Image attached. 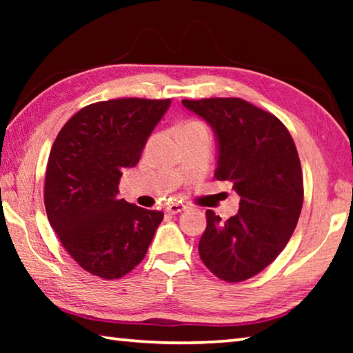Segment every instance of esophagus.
<instances>
[{
	"instance_id": "esophagus-1",
	"label": "esophagus",
	"mask_w": 353,
	"mask_h": 353,
	"mask_svg": "<svg viewBox=\"0 0 353 353\" xmlns=\"http://www.w3.org/2000/svg\"><path fill=\"white\" fill-rule=\"evenodd\" d=\"M185 208H187V205H185V204H179V202H176V204H170L168 207H166V212L171 213V214H177V213L183 212Z\"/></svg>"
}]
</instances>
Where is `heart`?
<instances>
[{
    "label": "heart",
    "instance_id": "b5f03b06",
    "mask_svg": "<svg viewBox=\"0 0 353 353\" xmlns=\"http://www.w3.org/2000/svg\"><path fill=\"white\" fill-rule=\"evenodd\" d=\"M193 126H202V124H201V123H196V121H190V123H187V124H183L182 128H193ZM182 128H181V129H182ZM202 128H204V126H202Z\"/></svg>",
    "mask_w": 353,
    "mask_h": 353
}]
</instances>
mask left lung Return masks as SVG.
Masks as SVG:
<instances>
[{"mask_svg": "<svg viewBox=\"0 0 353 353\" xmlns=\"http://www.w3.org/2000/svg\"><path fill=\"white\" fill-rule=\"evenodd\" d=\"M213 129L214 177L240 196L235 216L223 221L207 210L199 255L225 282L254 277L276 260L296 229L303 202L301 160L282 121L240 98L183 99Z\"/></svg>", "mask_w": 353, "mask_h": 353, "instance_id": "left-lung-1", "label": "left lung"}]
</instances>
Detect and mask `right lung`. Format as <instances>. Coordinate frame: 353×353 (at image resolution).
<instances>
[{"label": "right lung", "mask_w": 353, "mask_h": 353, "mask_svg": "<svg viewBox=\"0 0 353 353\" xmlns=\"http://www.w3.org/2000/svg\"><path fill=\"white\" fill-rule=\"evenodd\" d=\"M171 99H110L83 107L59 132L48 159L45 208L52 230L82 270L107 280L145 259L163 213L119 199L124 170Z\"/></svg>", "instance_id": "1"}]
</instances>
